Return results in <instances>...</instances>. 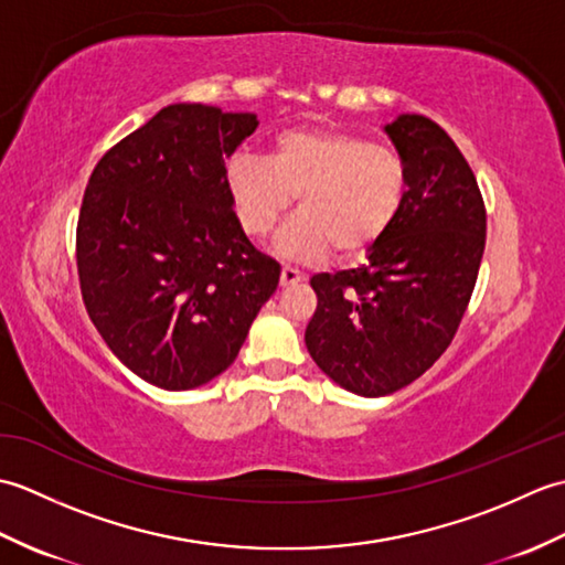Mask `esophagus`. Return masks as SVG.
Segmentation results:
<instances>
[{
    "label": "esophagus",
    "mask_w": 565,
    "mask_h": 565,
    "mask_svg": "<svg viewBox=\"0 0 565 565\" xmlns=\"http://www.w3.org/2000/svg\"><path fill=\"white\" fill-rule=\"evenodd\" d=\"M306 279V274H301L298 269H294V267H284L281 269V286L284 289H289V286H296V284H301Z\"/></svg>",
    "instance_id": "obj_1"
}]
</instances>
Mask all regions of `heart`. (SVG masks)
Here are the masks:
<instances>
[{
	"label": "heart",
	"mask_w": 565,
	"mask_h": 565,
	"mask_svg": "<svg viewBox=\"0 0 565 565\" xmlns=\"http://www.w3.org/2000/svg\"><path fill=\"white\" fill-rule=\"evenodd\" d=\"M407 184L401 152L330 128L284 130L267 160L239 152L225 164L227 196L249 237H267L296 196L301 211L274 239L276 255L296 262L376 247L403 211Z\"/></svg>",
	"instance_id": "obj_1"
}]
</instances>
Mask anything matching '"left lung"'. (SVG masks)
<instances>
[{
	"instance_id": "8db88e82",
	"label": "left lung",
	"mask_w": 565,
	"mask_h": 565,
	"mask_svg": "<svg viewBox=\"0 0 565 565\" xmlns=\"http://www.w3.org/2000/svg\"><path fill=\"white\" fill-rule=\"evenodd\" d=\"M411 174L403 211L369 262L316 274L306 328L313 362L342 388L379 398L419 379L447 352L486 249V203L461 150L431 118L386 126Z\"/></svg>"
}]
</instances>
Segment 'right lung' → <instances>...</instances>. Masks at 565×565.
<instances>
[{
    "label": "right lung",
    "mask_w": 565,
    "mask_h": 565,
    "mask_svg": "<svg viewBox=\"0 0 565 565\" xmlns=\"http://www.w3.org/2000/svg\"><path fill=\"white\" fill-rule=\"evenodd\" d=\"M255 114L172 104L94 167L77 221L82 301L109 350L164 391L231 366L279 286L225 189V160Z\"/></svg>",
    "instance_id": "obj_1"
}]
</instances>
